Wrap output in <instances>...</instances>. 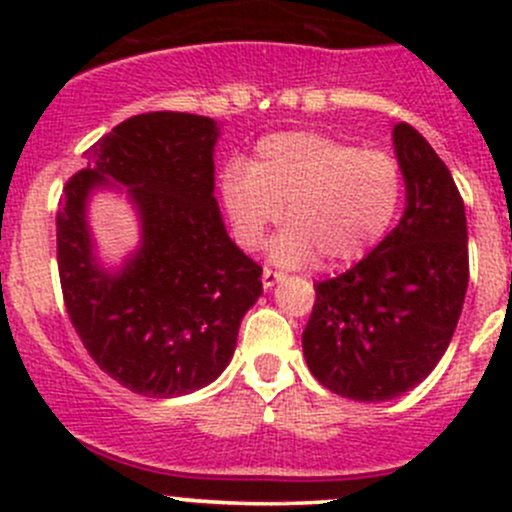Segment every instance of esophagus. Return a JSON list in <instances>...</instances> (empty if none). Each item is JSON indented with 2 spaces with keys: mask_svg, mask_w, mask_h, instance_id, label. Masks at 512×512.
I'll use <instances>...</instances> for the list:
<instances>
[{
  "mask_svg": "<svg viewBox=\"0 0 512 512\" xmlns=\"http://www.w3.org/2000/svg\"><path fill=\"white\" fill-rule=\"evenodd\" d=\"M285 272H277V270H270V267H265V272H262V285H265V289H272L277 285V282L285 280Z\"/></svg>",
  "mask_w": 512,
  "mask_h": 512,
  "instance_id": "obj_1",
  "label": "esophagus"
}]
</instances>
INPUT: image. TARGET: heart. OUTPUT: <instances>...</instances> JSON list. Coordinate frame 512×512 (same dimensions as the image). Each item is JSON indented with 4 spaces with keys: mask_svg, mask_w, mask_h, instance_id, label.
<instances>
[{
    "mask_svg": "<svg viewBox=\"0 0 512 512\" xmlns=\"http://www.w3.org/2000/svg\"><path fill=\"white\" fill-rule=\"evenodd\" d=\"M232 235L255 250L267 230L280 265L347 267L364 260L386 237L404 200V170L379 148H356L327 133H272L255 148L250 165H230L220 185Z\"/></svg>",
    "mask_w": 512,
    "mask_h": 512,
    "instance_id": "heart-1",
    "label": "heart"
}]
</instances>
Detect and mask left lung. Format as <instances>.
Masks as SVG:
<instances>
[{
	"label": "left lung",
	"mask_w": 512,
	"mask_h": 512,
	"mask_svg": "<svg viewBox=\"0 0 512 512\" xmlns=\"http://www.w3.org/2000/svg\"><path fill=\"white\" fill-rule=\"evenodd\" d=\"M406 208L344 275L314 285L302 334L309 371L334 394L389 401L421 384L456 332L468 289V227L451 170L409 123L394 126Z\"/></svg>",
	"instance_id": "8db88e82"
}]
</instances>
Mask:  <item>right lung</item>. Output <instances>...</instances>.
Returning <instances> with one entry per match:
<instances>
[{
	"label": "right lung",
	"instance_id": "right-lung-1",
	"mask_svg": "<svg viewBox=\"0 0 512 512\" xmlns=\"http://www.w3.org/2000/svg\"><path fill=\"white\" fill-rule=\"evenodd\" d=\"M218 123L193 113H141L84 153L56 213V257L66 312L91 359L148 399L193 394L235 354L262 267L227 235L215 200ZM127 188L142 245L119 268L97 262L88 198Z\"/></svg>",
	"mask_w": 512,
	"mask_h": 512
}]
</instances>
